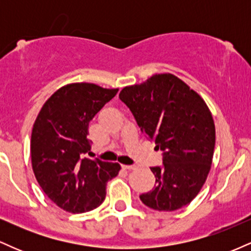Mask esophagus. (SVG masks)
Returning a JSON list of instances; mask_svg holds the SVG:
<instances>
[{"label":"esophagus","instance_id":"esophagus-1","mask_svg":"<svg viewBox=\"0 0 251 251\" xmlns=\"http://www.w3.org/2000/svg\"><path fill=\"white\" fill-rule=\"evenodd\" d=\"M124 170H134L135 166L134 165H123Z\"/></svg>","mask_w":251,"mask_h":251}]
</instances>
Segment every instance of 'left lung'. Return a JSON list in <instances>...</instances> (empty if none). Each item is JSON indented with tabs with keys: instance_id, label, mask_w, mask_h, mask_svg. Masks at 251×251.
Instances as JSON below:
<instances>
[{
	"instance_id": "8db88e82",
	"label": "left lung",
	"mask_w": 251,
	"mask_h": 251,
	"mask_svg": "<svg viewBox=\"0 0 251 251\" xmlns=\"http://www.w3.org/2000/svg\"><path fill=\"white\" fill-rule=\"evenodd\" d=\"M120 100L139 127L163 151V166L151 168L154 188L140 195L149 208L175 211L189 204L205 183L216 143L215 123L204 99L171 73L126 86Z\"/></svg>"
}]
</instances>
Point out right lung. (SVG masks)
<instances>
[{"label": "right lung", "instance_id": "1", "mask_svg": "<svg viewBox=\"0 0 251 251\" xmlns=\"http://www.w3.org/2000/svg\"><path fill=\"white\" fill-rule=\"evenodd\" d=\"M118 93L91 82L62 86L37 114L31 131V166L37 183L59 208L81 214L98 208L118 163L85 158L91 151L88 124Z\"/></svg>", "mask_w": 251, "mask_h": 251}]
</instances>
